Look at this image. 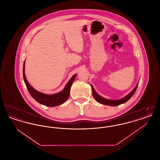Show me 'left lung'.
I'll return each mask as SVG.
<instances>
[{"instance_id":"8db88e82","label":"left lung","mask_w":160,"mask_h":160,"mask_svg":"<svg viewBox=\"0 0 160 160\" xmlns=\"http://www.w3.org/2000/svg\"><path fill=\"white\" fill-rule=\"evenodd\" d=\"M137 84V86L135 87V88L129 93L127 96H125V97L122 98L121 99H118V100H112V99H106L102 97H101L94 90L93 86L91 85L92 89V94L93 96L94 97V98L97 101H98L99 103L102 104H104V105H107V106H119L120 104H123L125 102H126L127 101H128L132 96L134 95V93H135V92L137 89V86H138Z\"/></svg>"}]
</instances>
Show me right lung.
<instances>
[{
    "label": "right lung",
    "mask_w": 160,
    "mask_h": 160,
    "mask_svg": "<svg viewBox=\"0 0 160 160\" xmlns=\"http://www.w3.org/2000/svg\"><path fill=\"white\" fill-rule=\"evenodd\" d=\"M24 65H25V63L24 62L23 78H24V83L26 84L27 89L29 92V93L31 94V96L38 102L46 106L55 107L59 106L61 104H63L68 99L69 96V93H70L71 86L73 83L77 74H74L70 78V80L66 84L63 91L53 95H47V94H45V93L37 91L33 88H32L31 84L29 83V82H28L26 78L25 73H24Z\"/></svg>",
    "instance_id": "right-lung-1"
}]
</instances>
